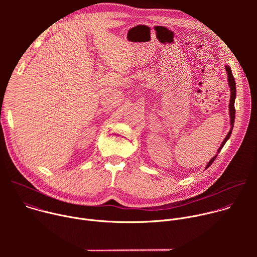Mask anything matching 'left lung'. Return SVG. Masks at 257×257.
Returning a JSON list of instances; mask_svg holds the SVG:
<instances>
[{"mask_svg": "<svg viewBox=\"0 0 257 257\" xmlns=\"http://www.w3.org/2000/svg\"><path fill=\"white\" fill-rule=\"evenodd\" d=\"M226 68V72H227V75H228V82H229V87H230V90H231V96H230V103H229V113H230V125H231V128H230V131L229 133L227 134L226 138L224 139V141L222 142L221 146H219L218 150H217V153L216 155L211 158V160L207 163L206 167H205V170L214 162L215 158L217 157V154L221 152V150L223 149V146L225 145V143L228 141V139L230 138L231 134H232V130H233V127H234V122H235V98H236V82H235V79H234V76H233V73H232V70L230 68V66L226 65L225 66Z\"/></svg>", "mask_w": 257, "mask_h": 257, "instance_id": "obj_1", "label": "left lung"}]
</instances>
